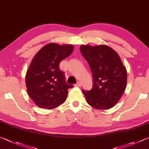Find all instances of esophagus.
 Returning <instances> with one entry per match:
<instances>
[{
	"mask_svg": "<svg viewBox=\"0 0 149 149\" xmlns=\"http://www.w3.org/2000/svg\"><path fill=\"white\" fill-rule=\"evenodd\" d=\"M75 86H81V83L79 81H78L76 84H75Z\"/></svg>",
	"mask_w": 149,
	"mask_h": 149,
	"instance_id": "esophagus-1",
	"label": "esophagus"
}]
</instances>
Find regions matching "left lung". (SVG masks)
Segmentation results:
<instances>
[{
  "mask_svg": "<svg viewBox=\"0 0 149 149\" xmlns=\"http://www.w3.org/2000/svg\"><path fill=\"white\" fill-rule=\"evenodd\" d=\"M80 51L93 74V88L82 91L86 102L97 109L113 107L121 98L127 82L126 68L119 56L104 45H83Z\"/></svg>",
  "mask_w": 149,
  "mask_h": 149,
  "instance_id": "1",
  "label": "left lung"
}]
</instances>
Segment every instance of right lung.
Listing matches in <instances>:
<instances>
[{
  "instance_id": "obj_1",
  "label": "right lung",
  "mask_w": 149,
  "mask_h": 149,
  "mask_svg": "<svg viewBox=\"0 0 149 149\" xmlns=\"http://www.w3.org/2000/svg\"><path fill=\"white\" fill-rule=\"evenodd\" d=\"M73 51L72 45L51 43L43 47L32 59L25 81L29 96L37 106L51 109L65 102L68 90L73 85L66 83L59 64Z\"/></svg>"
}]
</instances>
